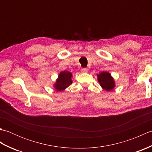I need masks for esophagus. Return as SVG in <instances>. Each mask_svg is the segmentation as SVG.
<instances>
[{
  "label": "esophagus",
  "instance_id": "34e87169",
  "mask_svg": "<svg viewBox=\"0 0 152 152\" xmlns=\"http://www.w3.org/2000/svg\"><path fill=\"white\" fill-rule=\"evenodd\" d=\"M88 71V69H87V68H83V69H81V72H87Z\"/></svg>",
  "mask_w": 152,
  "mask_h": 152
}]
</instances>
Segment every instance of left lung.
Segmentation results:
<instances>
[{"mask_svg":"<svg viewBox=\"0 0 152 152\" xmlns=\"http://www.w3.org/2000/svg\"><path fill=\"white\" fill-rule=\"evenodd\" d=\"M98 82L101 88L107 91H112L115 88V81L113 77L111 76L110 73L108 72H100L97 74Z\"/></svg>","mask_w":152,"mask_h":152,"instance_id":"left-lung-1","label":"left lung"}]
</instances>
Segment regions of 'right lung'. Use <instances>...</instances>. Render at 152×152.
<instances>
[{
	"mask_svg": "<svg viewBox=\"0 0 152 152\" xmlns=\"http://www.w3.org/2000/svg\"><path fill=\"white\" fill-rule=\"evenodd\" d=\"M72 74L69 71H62L58 76L56 83H54L53 88L57 91H62L72 84Z\"/></svg>",
	"mask_w": 152,
	"mask_h": 152,
	"instance_id": "right-lung-1",
	"label": "right lung"
}]
</instances>
